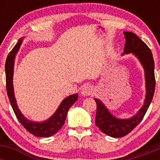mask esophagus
<instances>
[{
  "mask_svg": "<svg viewBox=\"0 0 160 160\" xmlns=\"http://www.w3.org/2000/svg\"><path fill=\"white\" fill-rule=\"evenodd\" d=\"M93 93V87L90 85H86L82 88L81 94L83 96H89Z\"/></svg>",
  "mask_w": 160,
  "mask_h": 160,
  "instance_id": "34e87169",
  "label": "esophagus"
}]
</instances>
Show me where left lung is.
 <instances>
[{"label": "left lung", "mask_w": 160, "mask_h": 160, "mask_svg": "<svg viewBox=\"0 0 160 160\" xmlns=\"http://www.w3.org/2000/svg\"><path fill=\"white\" fill-rule=\"evenodd\" d=\"M123 33L126 39L123 54L133 53L142 63L145 70L147 94L143 107L137 114L129 119H118L114 117L100 100L94 98L97 104L96 126L106 135L114 138L125 136L142 121L152 102L155 88V63L151 49L134 32H123Z\"/></svg>", "instance_id": "obj_1"}]
</instances>
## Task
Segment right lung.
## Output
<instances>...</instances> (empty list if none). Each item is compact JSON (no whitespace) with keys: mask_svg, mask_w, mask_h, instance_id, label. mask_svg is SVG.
<instances>
[{"mask_svg":"<svg viewBox=\"0 0 160 160\" xmlns=\"http://www.w3.org/2000/svg\"><path fill=\"white\" fill-rule=\"evenodd\" d=\"M22 39H19L12 49L7 56L5 62V78H6V90L8 99L16 117L22 126L32 135L37 137H49L54 135L65 123L68 110L78 99V94H73L65 98L53 116L43 122H33L27 120L20 112L14 98L13 87H12V73H13L14 58L17 52L22 44Z\"/></svg>","mask_w":160,"mask_h":160,"instance_id":"1","label":"right lung"}]
</instances>
